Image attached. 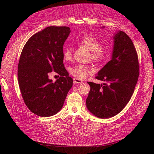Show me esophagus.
Here are the masks:
<instances>
[{
    "mask_svg": "<svg viewBox=\"0 0 154 154\" xmlns=\"http://www.w3.org/2000/svg\"><path fill=\"white\" fill-rule=\"evenodd\" d=\"M74 82L75 84H82L83 83V81L82 80L80 79H77V78H74Z\"/></svg>",
    "mask_w": 154,
    "mask_h": 154,
    "instance_id": "esophagus-1",
    "label": "esophagus"
}]
</instances>
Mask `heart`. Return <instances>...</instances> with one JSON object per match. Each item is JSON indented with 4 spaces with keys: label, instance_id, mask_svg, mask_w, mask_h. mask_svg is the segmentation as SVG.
Here are the masks:
<instances>
[{
    "label": "heart",
    "instance_id": "heart-1",
    "mask_svg": "<svg viewBox=\"0 0 154 154\" xmlns=\"http://www.w3.org/2000/svg\"><path fill=\"white\" fill-rule=\"evenodd\" d=\"M79 42L86 47L91 52L92 59L95 62L102 63L107 60L110 57V51L106 47L101 45L99 40L92 35H87L80 38ZM63 58L65 60L70 61L72 58V49L69 47L63 49ZM92 70L83 64H78L70 70V74L79 79H85L92 74Z\"/></svg>",
    "mask_w": 154,
    "mask_h": 154
}]
</instances>
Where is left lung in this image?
<instances>
[{"label":"left lung","instance_id":"obj_1","mask_svg":"<svg viewBox=\"0 0 154 154\" xmlns=\"http://www.w3.org/2000/svg\"><path fill=\"white\" fill-rule=\"evenodd\" d=\"M139 76V63L135 47L123 31L114 37L112 59L95 79L106 82L87 83L91 90L86 99L88 110L100 119L118 114L125 107L134 93Z\"/></svg>","mask_w":154,"mask_h":154}]
</instances>
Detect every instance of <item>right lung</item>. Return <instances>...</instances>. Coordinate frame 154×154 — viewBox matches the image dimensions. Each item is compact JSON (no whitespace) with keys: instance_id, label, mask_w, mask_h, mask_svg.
Listing matches in <instances>:
<instances>
[{"instance_id":"add662e5","label":"right lung","mask_w":154,"mask_h":154,"mask_svg":"<svg viewBox=\"0 0 154 154\" xmlns=\"http://www.w3.org/2000/svg\"><path fill=\"white\" fill-rule=\"evenodd\" d=\"M70 32L69 27L51 26L32 35L24 45L17 76L27 108L40 117H50L63 107L72 87L63 63V45ZM54 71L61 77L55 83L48 79Z\"/></svg>"}]
</instances>
